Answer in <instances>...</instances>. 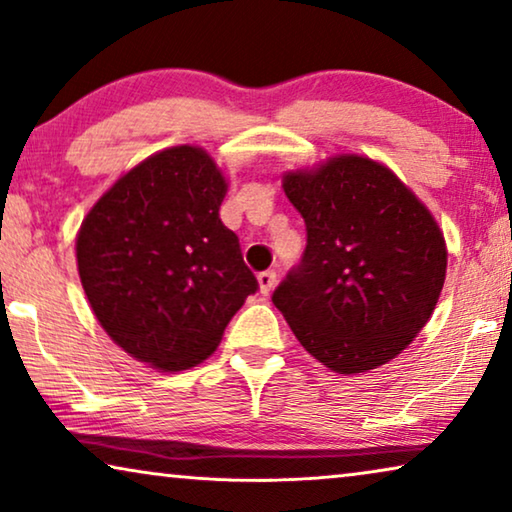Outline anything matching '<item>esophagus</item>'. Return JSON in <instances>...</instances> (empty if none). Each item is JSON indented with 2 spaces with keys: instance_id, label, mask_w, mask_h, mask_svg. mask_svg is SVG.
<instances>
[{
  "instance_id": "esophagus-1",
  "label": "esophagus",
  "mask_w": 512,
  "mask_h": 512,
  "mask_svg": "<svg viewBox=\"0 0 512 512\" xmlns=\"http://www.w3.org/2000/svg\"><path fill=\"white\" fill-rule=\"evenodd\" d=\"M257 282H259V292L264 296L271 294V289L276 287V271H262L257 276Z\"/></svg>"
}]
</instances>
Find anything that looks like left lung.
Returning <instances> with one entry per match:
<instances>
[{
    "label": "left lung",
    "instance_id": "obj_1",
    "mask_svg": "<svg viewBox=\"0 0 512 512\" xmlns=\"http://www.w3.org/2000/svg\"><path fill=\"white\" fill-rule=\"evenodd\" d=\"M305 220L301 264L271 301L305 352L340 375L398 356L432 317L446 243L425 204L363 156H335L282 179Z\"/></svg>",
    "mask_w": 512,
    "mask_h": 512
}]
</instances>
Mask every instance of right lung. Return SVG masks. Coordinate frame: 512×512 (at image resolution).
Instances as JSON below:
<instances>
[{
	"instance_id": "1",
	"label": "right lung",
	"mask_w": 512,
	"mask_h": 512,
	"mask_svg": "<svg viewBox=\"0 0 512 512\" xmlns=\"http://www.w3.org/2000/svg\"><path fill=\"white\" fill-rule=\"evenodd\" d=\"M225 177L200 147L142 160L82 220L78 271L105 333L142 363L177 372L216 352L259 282L220 220Z\"/></svg>"
}]
</instances>
